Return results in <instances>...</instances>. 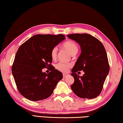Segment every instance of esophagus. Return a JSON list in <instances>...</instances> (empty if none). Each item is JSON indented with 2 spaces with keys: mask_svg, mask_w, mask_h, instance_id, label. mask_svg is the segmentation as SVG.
<instances>
[{
  "mask_svg": "<svg viewBox=\"0 0 123 123\" xmlns=\"http://www.w3.org/2000/svg\"><path fill=\"white\" fill-rule=\"evenodd\" d=\"M68 75H69V74H63V76L64 78H65V77L68 76Z\"/></svg>",
  "mask_w": 123,
  "mask_h": 123,
  "instance_id": "34e87169",
  "label": "esophagus"
}]
</instances>
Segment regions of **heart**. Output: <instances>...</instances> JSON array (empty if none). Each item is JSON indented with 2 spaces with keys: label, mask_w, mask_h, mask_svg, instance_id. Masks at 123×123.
Wrapping results in <instances>:
<instances>
[{
  "label": "heart",
  "mask_w": 123,
  "mask_h": 123,
  "mask_svg": "<svg viewBox=\"0 0 123 123\" xmlns=\"http://www.w3.org/2000/svg\"><path fill=\"white\" fill-rule=\"evenodd\" d=\"M63 47L69 51L71 55H75L78 52V46L76 43L73 41H68L63 43ZM58 48L57 47H54L52 48L50 52V55L53 59H55L57 56ZM71 64L69 63H64L59 62L56 64L55 68L58 70L62 72H67L69 68L71 67Z\"/></svg>",
  "instance_id": "heart-1"
}]
</instances>
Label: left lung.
<instances>
[{"mask_svg": "<svg viewBox=\"0 0 123 123\" xmlns=\"http://www.w3.org/2000/svg\"><path fill=\"white\" fill-rule=\"evenodd\" d=\"M67 36L80 44L81 53L71 70L74 82L71 88L82 98L92 99L98 96L109 71L106 51L101 41L87 33H75ZM85 74L80 77L76 72Z\"/></svg>", "mask_w": 123, "mask_h": 123, "instance_id": "left-lung-1", "label": "left lung"}]
</instances>
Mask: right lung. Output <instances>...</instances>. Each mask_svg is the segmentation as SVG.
<instances>
[{"instance_id": "obj_1", "label": "right lung", "mask_w": 123, "mask_h": 123, "mask_svg": "<svg viewBox=\"0 0 123 123\" xmlns=\"http://www.w3.org/2000/svg\"><path fill=\"white\" fill-rule=\"evenodd\" d=\"M65 38L61 34L36 35L18 48L12 73L18 91L26 98L32 101L47 98L63 78L62 73L51 65L50 52ZM48 67L51 72H42L43 68Z\"/></svg>"}]
</instances>
